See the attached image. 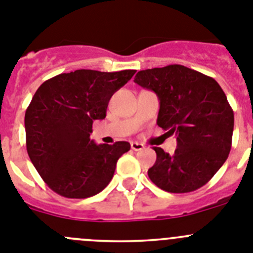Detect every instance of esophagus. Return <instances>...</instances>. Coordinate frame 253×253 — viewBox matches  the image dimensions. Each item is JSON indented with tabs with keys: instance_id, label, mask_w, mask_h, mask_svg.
<instances>
[{
	"instance_id": "1",
	"label": "esophagus",
	"mask_w": 253,
	"mask_h": 253,
	"mask_svg": "<svg viewBox=\"0 0 253 253\" xmlns=\"http://www.w3.org/2000/svg\"><path fill=\"white\" fill-rule=\"evenodd\" d=\"M143 143L141 142H136V141H133V142H131V149L135 150V151H141V150L143 149Z\"/></svg>"
}]
</instances>
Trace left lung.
<instances>
[{"mask_svg": "<svg viewBox=\"0 0 253 253\" xmlns=\"http://www.w3.org/2000/svg\"><path fill=\"white\" fill-rule=\"evenodd\" d=\"M133 82L156 93L158 126L176 136L174 155L154 147L156 161L147 171L152 183L169 193L206 185L232 146L234 116L219 84L179 64L141 70Z\"/></svg>", "mask_w": 253, "mask_h": 253, "instance_id": "8db88e82", "label": "left lung"}]
</instances>
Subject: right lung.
<instances>
[{
	"label": "right lung",
	"instance_id": "obj_1",
	"mask_svg": "<svg viewBox=\"0 0 253 253\" xmlns=\"http://www.w3.org/2000/svg\"><path fill=\"white\" fill-rule=\"evenodd\" d=\"M135 73L79 69L38 88L25 113L26 149L42 180L59 195L89 198L112 180L117 160L131 145H97L89 136L93 121L106 117L113 93Z\"/></svg>",
	"mask_w": 253,
	"mask_h": 253
}]
</instances>
